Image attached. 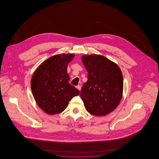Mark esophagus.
<instances>
[{"mask_svg":"<svg viewBox=\"0 0 159 159\" xmlns=\"http://www.w3.org/2000/svg\"><path fill=\"white\" fill-rule=\"evenodd\" d=\"M81 88H82V87H81V86H80V85H77V86H76V88H77V89H78L79 91H80V90H81Z\"/></svg>","mask_w":159,"mask_h":159,"instance_id":"obj_1","label":"esophagus"}]
</instances>
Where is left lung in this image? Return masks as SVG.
Wrapping results in <instances>:
<instances>
[{
    "label": "left lung",
    "instance_id": "obj_1",
    "mask_svg": "<svg viewBox=\"0 0 159 159\" xmlns=\"http://www.w3.org/2000/svg\"><path fill=\"white\" fill-rule=\"evenodd\" d=\"M82 60L88 78L80 92L84 106L92 115H107L117 107L122 97L121 70L116 64L102 55H84Z\"/></svg>",
    "mask_w": 159,
    "mask_h": 159
}]
</instances>
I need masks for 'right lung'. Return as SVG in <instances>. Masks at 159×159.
Instances as JSON below:
<instances>
[{"mask_svg":"<svg viewBox=\"0 0 159 159\" xmlns=\"http://www.w3.org/2000/svg\"><path fill=\"white\" fill-rule=\"evenodd\" d=\"M74 56L70 53L51 57L38 67L32 76L33 95L46 113H60L69 101L79 94V91L68 82L67 66Z\"/></svg>","mask_w":159,"mask_h":159,"instance_id":"obj_1","label":"right lung"}]
</instances>
